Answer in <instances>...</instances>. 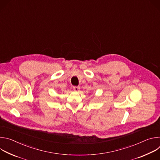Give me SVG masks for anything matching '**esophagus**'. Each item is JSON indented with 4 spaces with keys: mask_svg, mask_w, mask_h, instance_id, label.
Wrapping results in <instances>:
<instances>
[{
    "mask_svg": "<svg viewBox=\"0 0 160 160\" xmlns=\"http://www.w3.org/2000/svg\"><path fill=\"white\" fill-rule=\"evenodd\" d=\"M73 90L75 91V92H78V91L80 90V87H73Z\"/></svg>",
    "mask_w": 160,
    "mask_h": 160,
    "instance_id": "obj_1",
    "label": "esophagus"
}]
</instances>
